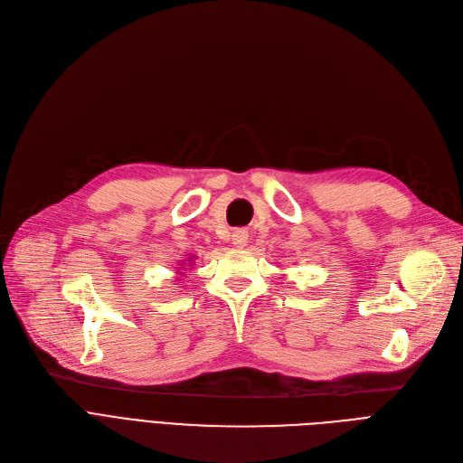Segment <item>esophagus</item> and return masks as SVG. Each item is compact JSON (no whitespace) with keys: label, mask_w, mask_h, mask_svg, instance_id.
<instances>
[{"label":"esophagus","mask_w":463,"mask_h":463,"mask_svg":"<svg viewBox=\"0 0 463 463\" xmlns=\"http://www.w3.org/2000/svg\"><path fill=\"white\" fill-rule=\"evenodd\" d=\"M248 238H250V232L246 229H236L232 232V244L236 248H244V246H248Z\"/></svg>","instance_id":"34e87169"}]
</instances>
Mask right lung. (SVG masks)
<instances>
[{"label":"right lung","instance_id":"add662e5","mask_svg":"<svg viewBox=\"0 0 463 463\" xmlns=\"http://www.w3.org/2000/svg\"><path fill=\"white\" fill-rule=\"evenodd\" d=\"M193 259V257H191ZM180 269H182V266H180ZM178 274H184V272H178Z\"/></svg>","mask_w":463,"mask_h":463}]
</instances>
